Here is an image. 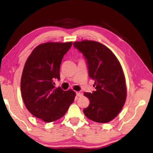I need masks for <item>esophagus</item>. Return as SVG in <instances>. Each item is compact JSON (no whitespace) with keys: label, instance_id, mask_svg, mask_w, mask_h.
<instances>
[{"label":"esophagus","instance_id":"esophagus-1","mask_svg":"<svg viewBox=\"0 0 153 153\" xmlns=\"http://www.w3.org/2000/svg\"><path fill=\"white\" fill-rule=\"evenodd\" d=\"M76 95L78 96V97H82L83 95V93L82 92L77 91V92H76Z\"/></svg>","mask_w":153,"mask_h":153}]
</instances>
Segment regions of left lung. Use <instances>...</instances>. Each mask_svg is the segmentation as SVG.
<instances>
[{
    "label": "left lung",
    "mask_w": 153,
    "mask_h": 153,
    "mask_svg": "<svg viewBox=\"0 0 153 153\" xmlns=\"http://www.w3.org/2000/svg\"><path fill=\"white\" fill-rule=\"evenodd\" d=\"M74 47L85 57L89 76L96 90L85 93L89 105L83 109L89 119L99 123L111 121L121 111L126 99L124 74L118 60L105 45L93 41H76Z\"/></svg>",
    "instance_id": "8db88e82"
}]
</instances>
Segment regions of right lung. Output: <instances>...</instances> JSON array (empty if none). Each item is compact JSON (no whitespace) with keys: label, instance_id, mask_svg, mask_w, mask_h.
<instances>
[{"label":"right lung","instance_id":"add662e5","mask_svg":"<svg viewBox=\"0 0 153 153\" xmlns=\"http://www.w3.org/2000/svg\"><path fill=\"white\" fill-rule=\"evenodd\" d=\"M71 45L72 42L39 45L25 64L21 79L23 100L32 114L45 122L62 118L74 100V91L54 85V81L60 79L62 60Z\"/></svg>","mask_w":153,"mask_h":153}]
</instances>
